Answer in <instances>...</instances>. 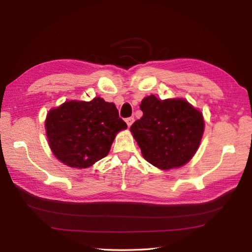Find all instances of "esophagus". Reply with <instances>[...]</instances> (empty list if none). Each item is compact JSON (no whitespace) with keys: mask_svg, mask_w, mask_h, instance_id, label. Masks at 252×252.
Listing matches in <instances>:
<instances>
[{"mask_svg":"<svg viewBox=\"0 0 252 252\" xmlns=\"http://www.w3.org/2000/svg\"><path fill=\"white\" fill-rule=\"evenodd\" d=\"M126 125H127V126H132V123L133 122H134V118H133V117H130V118H126Z\"/></svg>","mask_w":252,"mask_h":252,"instance_id":"esophagus-1","label":"esophagus"}]
</instances>
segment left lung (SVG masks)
I'll list each match as a JSON object with an SVG mask.
<instances>
[{
	"instance_id": "8db88e82",
	"label": "left lung",
	"mask_w": 252,
	"mask_h": 252,
	"mask_svg": "<svg viewBox=\"0 0 252 252\" xmlns=\"http://www.w3.org/2000/svg\"><path fill=\"white\" fill-rule=\"evenodd\" d=\"M143 117L130 127L146 161L161 170L180 168L200 145L205 121L201 112L184 98H143Z\"/></svg>"
}]
</instances>
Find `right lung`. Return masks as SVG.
Listing matches in <instances>:
<instances>
[{
    "label": "right lung",
    "instance_id": "right-lung-1",
    "mask_svg": "<svg viewBox=\"0 0 252 252\" xmlns=\"http://www.w3.org/2000/svg\"><path fill=\"white\" fill-rule=\"evenodd\" d=\"M126 123L114 103L100 97L68 100L46 115L45 131L54 156L70 168L85 169L108 155Z\"/></svg>",
    "mask_w": 252,
    "mask_h": 252
}]
</instances>
